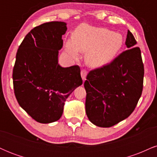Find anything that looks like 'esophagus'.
Instances as JSON below:
<instances>
[{
  "label": "esophagus",
  "mask_w": 157,
  "mask_h": 157,
  "mask_svg": "<svg viewBox=\"0 0 157 157\" xmlns=\"http://www.w3.org/2000/svg\"><path fill=\"white\" fill-rule=\"evenodd\" d=\"M80 75H81V77H82V80H86V75H87V71H86L85 69L81 70Z\"/></svg>",
  "instance_id": "esophagus-1"
}]
</instances>
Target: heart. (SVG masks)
Masks as SVG:
<instances>
[{
  "label": "heart",
  "mask_w": 157,
  "mask_h": 157,
  "mask_svg": "<svg viewBox=\"0 0 157 157\" xmlns=\"http://www.w3.org/2000/svg\"><path fill=\"white\" fill-rule=\"evenodd\" d=\"M124 44V38L118 32L102 27L81 24L66 43V51L74 59L79 52H86L85 60L90 66H103L112 60Z\"/></svg>",
  "instance_id": "heart-1"
}]
</instances>
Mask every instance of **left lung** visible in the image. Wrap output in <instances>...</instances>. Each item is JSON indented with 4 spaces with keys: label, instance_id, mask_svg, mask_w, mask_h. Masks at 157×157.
I'll return each mask as SVG.
<instances>
[{
    "label": "left lung",
    "instance_id": "8db88e82",
    "mask_svg": "<svg viewBox=\"0 0 157 157\" xmlns=\"http://www.w3.org/2000/svg\"><path fill=\"white\" fill-rule=\"evenodd\" d=\"M134 35L128 31L127 48L112 62L86 77V112L94 125L109 128L131 114L142 95L144 65Z\"/></svg>",
    "mask_w": 157,
    "mask_h": 157
}]
</instances>
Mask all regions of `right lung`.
<instances>
[{"label": "right lung", "mask_w": 157, "mask_h": 157, "mask_svg": "<svg viewBox=\"0 0 157 157\" xmlns=\"http://www.w3.org/2000/svg\"><path fill=\"white\" fill-rule=\"evenodd\" d=\"M60 21L45 23L29 32L20 45L13 68L15 95L20 106L40 123L58 120L68 97L82 83L78 66L58 64L62 35Z\"/></svg>", "instance_id": "right-lung-1"}]
</instances>
